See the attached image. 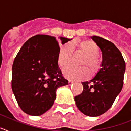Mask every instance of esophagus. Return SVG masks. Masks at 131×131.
Returning a JSON list of instances; mask_svg holds the SVG:
<instances>
[{"mask_svg":"<svg viewBox=\"0 0 131 131\" xmlns=\"http://www.w3.org/2000/svg\"><path fill=\"white\" fill-rule=\"evenodd\" d=\"M73 81H68V84H69V86H71V84H73Z\"/></svg>","mask_w":131,"mask_h":131,"instance_id":"34e87169","label":"esophagus"}]
</instances>
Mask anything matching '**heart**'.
I'll return each instance as SVG.
<instances>
[{"mask_svg":"<svg viewBox=\"0 0 131 131\" xmlns=\"http://www.w3.org/2000/svg\"><path fill=\"white\" fill-rule=\"evenodd\" d=\"M85 54L81 64L89 66L92 73L97 71L100 65V60L98 57L99 47L92 40H86L81 42L67 44L61 47L58 54V64L64 68L71 62L73 50ZM63 75L66 78L71 81H79L85 79L89 76V71L85 66L76 67L69 66L63 69Z\"/></svg>","mask_w":131,"mask_h":131,"instance_id":"1","label":"heart"}]
</instances>
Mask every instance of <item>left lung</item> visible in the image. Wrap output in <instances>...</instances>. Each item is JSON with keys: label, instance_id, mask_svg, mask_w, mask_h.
I'll list each match as a JSON object with an SVG mask.
<instances>
[{"label": "left lung", "instance_id": "obj_1", "mask_svg": "<svg viewBox=\"0 0 131 131\" xmlns=\"http://www.w3.org/2000/svg\"><path fill=\"white\" fill-rule=\"evenodd\" d=\"M91 38L102 53L101 68L89 81L82 82L83 92L75 96V101L83 114L97 117L110 108L121 92L125 62L114 44L98 36Z\"/></svg>", "mask_w": 131, "mask_h": 131}]
</instances>
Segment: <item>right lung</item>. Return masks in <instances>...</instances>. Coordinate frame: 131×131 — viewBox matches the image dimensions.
Instances as JSON below:
<instances>
[{
	"mask_svg": "<svg viewBox=\"0 0 131 131\" xmlns=\"http://www.w3.org/2000/svg\"><path fill=\"white\" fill-rule=\"evenodd\" d=\"M62 45L69 40L60 37ZM60 47L55 37L37 35L24 44L12 65V89L25 113L39 116L52 107L58 88L68 84L58 67Z\"/></svg>",
	"mask_w": 131,
	"mask_h": 131,
	"instance_id": "add662e5",
	"label": "right lung"
}]
</instances>
